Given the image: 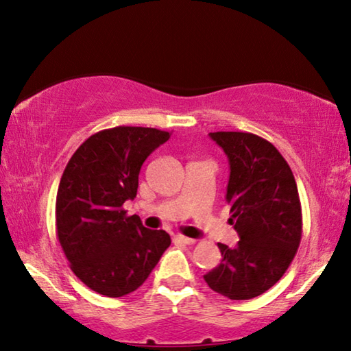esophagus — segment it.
<instances>
[{
  "instance_id": "esophagus-1",
  "label": "esophagus",
  "mask_w": 351,
  "mask_h": 351,
  "mask_svg": "<svg viewBox=\"0 0 351 351\" xmlns=\"http://www.w3.org/2000/svg\"><path fill=\"white\" fill-rule=\"evenodd\" d=\"M176 239L179 241V243H182V244H186V245H191V244L196 243V239H193V238H188V237H183V234H177Z\"/></svg>"
}]
</instances>
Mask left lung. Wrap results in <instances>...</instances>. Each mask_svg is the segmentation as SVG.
<instances>
[{"instance_id":"left-lung-1","label":"left lung","mask_w":351,"mask_h":351,"mask_svg":"<svg viewBox=\"0 0 351 351\" xmlns=\"http://www.w3.org/2000/svg\"><path fill=\"white\" fill-rule=\"evenodd\" d=\"M227 154V202L238 245L217 244L219 266L206 285L230 300H249L271 289L288 271L302 239V205L289 165L277 147L249 132H213Z\"/></svg>"}]
</instances>
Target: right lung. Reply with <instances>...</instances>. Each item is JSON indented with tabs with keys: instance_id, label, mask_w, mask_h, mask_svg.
<instances>
[{
	"instance_id": "1",
	"label": "right lung",
	"mask_w": 351,
	"mask_h": 351,
	"mask_svg": "<svg viewBox=\"0 0 351 351\" xmlns=\"http://www.w3.org/2000/svg\"><path fill=\"white\" fill-rule=\"evenodd\" d=\"M171 134L118 125L87 138L68 162L57 189L56 230L74 275L91 291L123 297L136 291L171 244L165 230L128 216L145 160Z\"/></svg>"
}]
</instances>
